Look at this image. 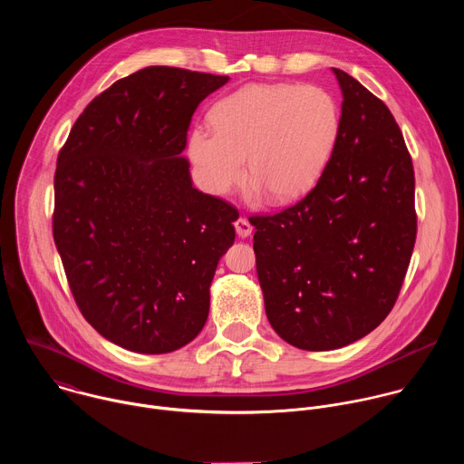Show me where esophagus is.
<instances>
[{"label":"esophagus","instance_id":"esophagus-1","mask_svg":"<svg viewBox=\"0 0 464 464\" xmlns=\"http://www.w3.org/2000/svg\"><path fill=\"white\" fill-rule=\"evenodd\" d=\"M235 229H237V235L238 237H249L251 235V224L246 220V218H237V222H235Z\"/></svg>","mask_w":464,"mask_h":464}]
</instances>
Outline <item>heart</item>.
Segmentation results:
<instances>
[{"label": "heart", "instance_id": "heart-1", "mask_svg": "<svg viewBox=\"0 0 464 464\" xmlns=\"http://www.w3.org/2000/svg\"><path fill=\"white\" fill-rule=\"evenodd\" d=\"M211 130L196 128L188 156L206 190L224 196L246 178L274 204L306 196L334 154L342 115L317 86L251 84L209 113Z\"/></svg>", "mask_w": 464, "mask_h": 464}]
</instances>
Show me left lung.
Wrapping results in <instances>:
<instances>
[{"label": "left lung", "instance_id": "8db88e82", "mask_svg": "<svg viewBox=\"0 0 464 464\" xmlns=\"http://www.w3.org/2000/svg\"><path fill=\"white\" fill-rule=\"evenodd\" d=\"M333 72L342 128L323 176L297 204L249 218L268 321L303 351L340 349L374 330L399 299L417 238L402 130L365 86Z\"/></svg>", "mask_w": 464, "mask_h": 464}]
</instances>
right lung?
Returning <instances> with one entry per match:
<instances>
[{
	"label": "right lung",
	"mask_w": 464,
	"mask_h": 464,
	"mask_svg": "<svg viewBox=\"0 0 464 464\" xmlns=\"http://www.w3.org/2000/svg\"><path fill=\"white\" fill-rule=\"evenodd\" d=\"M229 77L169 65L97 95L58 152L53 238L84 319L143 354L192 342L209 315L237 209L192 187V113Z\"/></svg>",
	"instance_id": "obj_1"
}]
</instances>
